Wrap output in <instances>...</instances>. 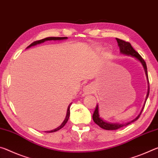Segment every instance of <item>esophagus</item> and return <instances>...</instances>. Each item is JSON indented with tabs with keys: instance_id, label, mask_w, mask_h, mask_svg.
I'll list each match as a JSON object with an SVG mask.
<instances>
[{
	"instance_id": "1",
	"label": "esophagus",
	"mask_w": 158,
	"mask_h": 158,
	"mask_svg": "<svg viewBox=\"0 0 158 158\" xmlns=\"http://www.w3.org/2000/svg\"><path fill=\"white\" fill-rule=\"evenodd\" d=\"M84 93L85 94H92L93 91V87L91 86V85H87V86L85 87V88L83 89Z\"/></svg>"
}]
</instances>
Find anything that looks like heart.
<instances>
[{
  "label": "heart",
  "mask_w": 158,
  "mask_h": 158,
  "mask_svg": "<svg viewBox=\"0 0 158 158\" xmlns=\"http://www.w3.org/2000/svg\"><path fill=\"white\" fill-rule=\"evenodd\" d=\"M97 51L101 50V48H97Z\"/></svg>",
  "instance_id": "obj_1"
}]
</instances>
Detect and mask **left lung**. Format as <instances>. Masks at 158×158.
I'll return each instance as SVG.
<instances>
[{
    "instance_id": "1",
    "label": "left lung",
    "mask_w": 158,
    "mask_h": 158,
    "mask_svg": "<svg viewBox=\"0 0 158 158\" xmlns=\"http://www.w3.org/2000/svg\"><path fill=\"white\" fill-rule=\"evenodd\" d=\"M116 40H117V42H118V46H119V48H120L121 53L123 54V55L131 56H133V57H135L136 59H138V60L141 62V64L143 66V69L145 70V73H146V76L147 77V80H148V71H147L146 64V62H145V61L143 60V59L141 57V56L139 55L137 52L134 50V49L132 47H131V44L129 42H126V41L123 40L121 39H119V38H116ZM148 84H149V82H148ZM149 89H150V88H149V85H148V94H147V96H146V99H148V95H149ZM143 110V108H142L141 112L140 114H139L137 116V117L134 119V120H131V122L127 123H125V124H123V123H122V124L110 123L106 122V121L102 120V119L99 117V106H98V104H97L96 108H95L94 112V113H93L92 118H93V120H94V122L96 123L97 125H99L101 128L103 129V130H118V129L120 128V127H125V126L130 125V123L134 122V121H136V120H138L139 116L141 115V113H142V110Z\"/></svg>"
}]
</instances>
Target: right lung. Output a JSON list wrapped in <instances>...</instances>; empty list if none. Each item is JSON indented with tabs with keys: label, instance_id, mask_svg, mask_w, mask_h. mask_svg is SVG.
I'll return each instance as SVG.
<instances>
[{
	"label": "right lung",
	"instance_id": "add662e5",
	"mask_svg": "<svg viewBox=\"0 0 158 158\" xmlns=\"http://www.w3.org/2000/svg\"><path fill=\"white\" fill-rule=\"evenodd\" d=\"M64 39H67V37H48V38H44V39H42V40L34 41V42L32 43L30 45H28V47H27V48L31 47V46L37 45V44H40V43H44V42H45V41H47V40H64ZM71 103H70L69 106V107H68V109H67V113H66V118H65V120H64V122L62 123L61 125L59 126V127H58L57 128L55 129V130H51V131H45V132H48V133L55 132V131H56L59 130H60V129H61L62 127H64V125H66V123L68 122V120H69V116H70V106H71Z\"/></svg>",
	"mask_w": 158,
	"mask_h": 158
}]
</instances>
